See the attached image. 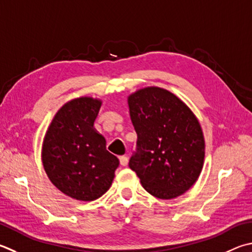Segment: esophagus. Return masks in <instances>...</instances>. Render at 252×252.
I'll return each instance as SVG.
<instances>
[{
	"label": "esophagus",
	"mask_w": 252,
	"mask_h": 252,
	"mask_svg": "<svg viewBox=\"0 0 252 252\" xmlns=\"http://www.w3.org/2000/svg\"><path fill=\"white\" fill-rule=\"evenodd\" d=\"M127 163H129V158L126 157H120V164L122 166H126Z\"/></svg>",
	"instance_id": "obj_1"
}]
</instances>
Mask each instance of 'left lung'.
Wrapping results in <instances>:
<instances>
[{"label": "left lung", "instance_id": "8db88e82", "mask_svg": "<svg viewBox=\"0 0 252 252\" xmlns=\"http://www.w3.org/2000/svg\"><path fill=\"white\" fill-rule=\"evenodd\" d=\"M138 134L129 166L151 195L175 198L189 190L203 168L205 141L197 118L175 94L158 87L127 98Z\"/></svg>", "mask_w": 252, "mask_h": 252}]
</instances>
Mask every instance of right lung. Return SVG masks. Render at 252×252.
<instances>
[{
	"instance_id": "obj_1",
	"label": "right lung",
	"mask_w": 252,
	"mask_h": 252,
	"mask_svg": "<svg viewBox=\"0 0 252 252\" xmlns=\"http://www.w3.org/2000/svg\"><path fill=\"white\" fill-rule=\"evenodd\" d=\"M101 101L82 97L59 109L45 135L42 159L50 182L71 198L90 202L110 189L119 159L94 130Z\"/></svg>"
}]
</instances>
